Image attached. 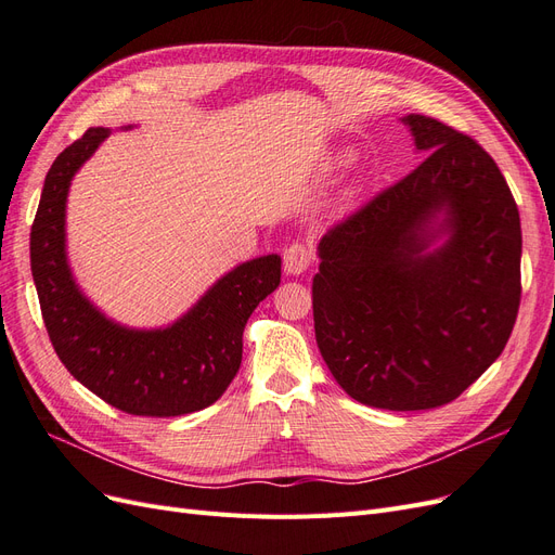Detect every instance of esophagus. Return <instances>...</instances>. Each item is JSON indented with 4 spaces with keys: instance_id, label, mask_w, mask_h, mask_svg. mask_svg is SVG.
Here are the masks:
<instances>
[{
    "instance_id": "1",
    "label": "esophagus",
    "mask_w": 555,
    "mask_h": 555,
    "mask_svg": "<svg viewBox=\"0 0 555 555\" xmlns=\"http://www.w3.org/2000/svg\"><path fill=\"white\" fill-rule=\"evenodd\" d=\"M312 263V249L306 243H292L284 249V273L287 275H300L308 271Z\"/></svg>"
}]
</instances>
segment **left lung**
<instances>
[{
  "label": "left lung",
  "mask_w": 555,
  "mask_h": 555,
  "mask_svg": "<svg viewBox=\"0 0 555 555\" xmlns=\"http://www.w3.org/2000/svg\"><path fill=\"white\" fill-rule=\"evenodd\" d=\"M402 122L428 157L319 241L312 308L319 351L347 396L416 412L456 400L505 349L520 220L475 139L426 115Z\"/></svg>",
  "instance_id": "1"
}]
</instances>
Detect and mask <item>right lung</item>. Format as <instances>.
Wrapping results in <instances>:
<instances>
[{
	"instance_id": "obj_1",
	"label": "right lung",
	"mask_w": 555,
	"mask_h": 555,
	"mask_svg": "<svg viewBox=\"0 0 555 555\" xmlns=\"http://www.w3.org/2000/svg\"><path fill=\"white\" fill-rule=\"evenodd\" d=\"M108 129L92 127L60 153L43 182L29 259L43 324L60 361L108 405L137 416H180L220 398L243 361L249 314L280 284V257L245 261L166 328L115 324L82 296L66 261L64 210L76 171Z\"/></svg>"
}]
</instances>
